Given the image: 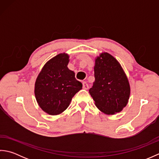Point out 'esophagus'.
I'll list each match as a JSON object with an SVG mask.
<instances>
[{
	"label": "esophagus",
	"mask_w": 159,
	"mask_h": 159,
	"mask_svg": "<svg viewBox=\"0 0 159 159\" xmlns=\"http://www.w3.org/2000/svg\"><path fill=\"white\" fill-rule=\"evenodd\" d=\"M83 87L84 89H88V88H89L88 84H87L86 82H83Z\"/></svg>",
	"instance_id": "1"
}]
</instances>
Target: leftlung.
<instances>
[{
    "label": "left lung",
    "mask_w": 159,
    "mask_h": 159,
    "mask_svg": "<svg viewBox=\"0 0 159 159\" xmlns=\"http://www.w3.org/2000/svg\"><path fill=\"white\" fill-rule=\"evenodd\" d=\"M94 77L89 92L98 109L107 115L122 111L129 99L130 88L120 63L110 54L101 53L95 61Z\"/></svg>",
    "instance_id": "8db88e82"
}]
</instances>
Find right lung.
Masks as SVG:
<instances>
[{
	"mask_svg": "<svg viewBox=\"0 0 159 159\" xmlns=\"http://www.w3.org/2000/svg\"><path fill=\"white\" fill-rule=\"evenodd\" d=\"M69 55L61 53L43 67L35 84V95L41 109L49 115L61 113L70 105L82 83L67 67Z\"/></svg>",
	"mask_w": 159,
	"mask_h": 159,
	"instance_id": "1",
	"label": "right lung"
}]
</instances>
